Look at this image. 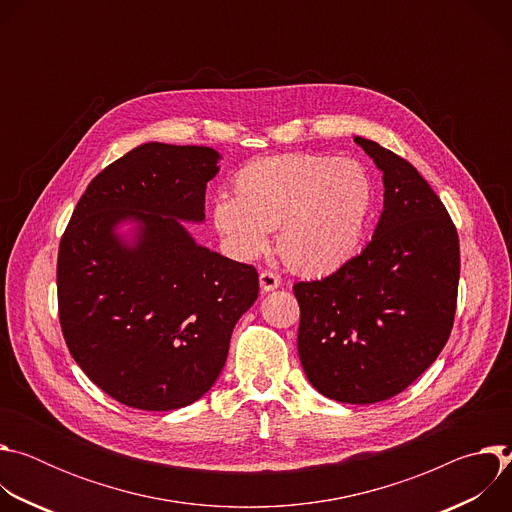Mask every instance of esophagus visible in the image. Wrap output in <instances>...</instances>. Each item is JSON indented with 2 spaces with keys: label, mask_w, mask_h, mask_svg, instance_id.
Wrapping results in <instances>:
<instances>
[{
  "label": "esophagus",
  "mask_w": 512,
  "mask_h": 512,
  "mask_svg": "<svg viewBox=\"0 0 512 512\" xmlns=\"http://www.w3.org/2000/svg\"><path fill=\"white\" fill-rule=\"evenodd\" d=\"M279 283H281V281H279V277H277L275 273H271V271H261V275H259V285H261L263 294H267V291L277 289Z\"/></svg>",
  "instance_id": "34e87169"
}]
</instances>
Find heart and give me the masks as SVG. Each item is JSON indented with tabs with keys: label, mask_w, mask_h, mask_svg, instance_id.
<instances>
[{
	"label": "heart",
	"mask_w": 512,
	"mask_h": 512,
	"mask_svg": "<svg viewBox=\"0 0 512 512\" xmlns=\"http://www.w3.org/2000/svg\"><path fill=\"white\" fill-rule=\"evenodd\" d=\"M377 186L367 166L324 154H281L245 164L235 196L221 194L212 221L241 259L277 251L302 275L340 269L360 247L371 223Z\"/></svg>",
	"instance_id": "b5f03b06"
}]
</instances>
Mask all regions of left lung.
<instances>
[{
	"instance_id": "obj_1",
	"label": "left lung",
	"mask_w": 512,
	"mask_h": 512,
	"mask_svg": "<svg viewBox=\"0 0 512 512\" xmlns=\"http://www.w3.org/2000/svg\"><path fill=\"white\" fill-rule=\"evenodd\" d=\"M383 172L371 243L332 275L300 281L298 352L312 387L367 405L405 391L446 346L456 314L460 243L423 176L377 141L354 137Z\"/></svg>"
}]
</instances>
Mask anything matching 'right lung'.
I'll use <instances>...</instances> for the list:
<instances>
[{
  "label": "right lung",
  "mask_w": 512,
  "mask_h": 512,
  "mask_svg": "<svg viewBox=\"0 0 512 512\" xmlns=\"http://www.w3.org/2000/svg\"><path fill=\"white\" fill-rule=\"evenodd\" d=\"M221 154L150 141L81 196L58 249V316L85 375L115 401L172 411L221 375L231 334L259 296L253 265L194 241ZM134 227L125 236L118 229Z\"/></svg>",
  "instance_id": "add662e5"
}]
</instances>
